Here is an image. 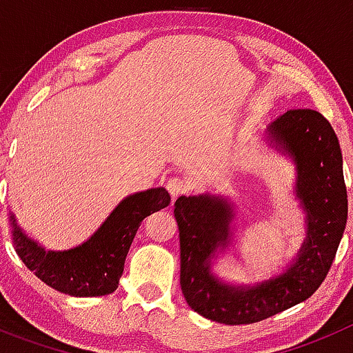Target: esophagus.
I'll use <instances>...</instances> for the list:
<instances>
[{"mask_svg": "<svg viewBox=\"0 0 353 353\" xmlns=\"http://www.w3.org/2000/svg\"><path fill=\"white\" fill-rule=\"evenodd\" d=\"M166 189L171 194V198H176V196L189 191V182L185 179H182V176H170L166 180Z\"/></svg>", "mask_w": 353, "mask_h": 353, "instance_id": "esophagus-1", "label": "esophagus"}]
</instances>
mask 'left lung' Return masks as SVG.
<instances>
[{"label":"left lung","instance_id":"1","mask_svg":"<svg viewBox=\"0 0 353 353\" xmlns=\"http://www.w3.org/2000/svg\"><path fill=\"white\" fill-rule=\"evenodd\" d=\"M270 139L297 164V196L307 212V239L283 276L256 286L221 285L210 274L215 249L228 244L232 208L219 198L174 201L180 232V286L196 313L226 323H256L310 299L330 270L348 217L338 136L314 109H290L269 127Z\"/></svg>","mask_w":353,"mask_h":353}]
</instances>
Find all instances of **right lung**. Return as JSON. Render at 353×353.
I'll use <instances>...</instances> for the list:
<instances>
[{"mask_svg":"<svg viewBox=\"0 0 353 353\" xmlns=\"http://www.w3.org/2000/svg\"><path fill=\"white\" fill-rule=\"evenodd\" d=\"M171 198L157 187L125 198L99 232L68 251H46L14 224V248L31 272L51 288L74 297H101L118 288L127 252L143 219L166 208Z\"/></svg>","mask_w":353,"mask_h":353,"instance_id":"right-lung-1","label":"right lung"}]
</instances>
